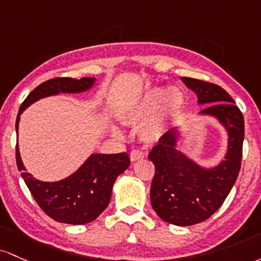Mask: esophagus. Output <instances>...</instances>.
<instances>
[{
	"instance_id": "obj_1",
	"label": "esophagus",
	"mask_w": 261,
	"mask_h": 261,
	"mask_svg": "<svg viewBox=\"0 0 261 261\" xmlns=\"http://www.w3.org/2000/svg\"><path fill=\"white\" fill-rule=\"evenodd\" d=\"M144 153H143L142 150H139V149H133V150L130 151L129 156H130V160L132 162H136V160L138 159H142V158H144Z\"/></svg>"
}]
</instances>
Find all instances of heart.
<instances>
[{
	"mask_svg": "<svg viewBox=\"0 0 261 261\" xmlns=\"http://www.w3.org/2000/svg\"><path fill=\"white\" fill-rule=\"evenodd\" d=\"M182 106L184 93L177 87L171 86L166 90L153 89L143 96L138 106L132 111L127 118L129 122L140 123L156 113L144 129L146 138L156 139L163 136L168 122L181 112ZM113 130L117 134L121 133L118 128H115Z\"/></svg>",
	"mask_w": 261,
	"mask_h": 261,
	"instance_id": "b5f03b06",
	"label": "heart"
}]
</instances>
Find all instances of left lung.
<instances>
[{
  "label": "left lung",
  "instance_id": "obj_1",
  "mask_svg": "<svg viewBox=\"0 0 261 261\" xmlns=\"http://www.w3.org/2000/svg\"><path fill=\"white\" fill-rule=\"evenodd\" d=\"M181 80L196 92L198 103H212L201 113L217 117L229 137L225 160L211 170L200 168L177 150L175 129L163 134L149 153L155 166L151 206L163 221L185 227L208 219L229 195L242 165L244 118L221 86L192 77Z\"/></svg>",
  "mask_w": 261,
  "mask_h": 261
}]
</instances>
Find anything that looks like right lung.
Returning <instances> with one entry per match:
<instances>
[{
  "instance_id": "add662e5",
  "label": "right lung",
  "mask_w": 261,
  "mask_h": 261,
  "mask_svg": "<svg viewBox=\"0 0 261 261\" xmlns=\"http://www.w3.org/2000/svg\"><path fill=\"white\" fill-rule=\"evenodd\" d=\"M95 79L55 77L40 84L20 105L16 121L18 132L19 116L29 105L39 98L60 92H81L90 89ZM17 168L38 206L49 217L60 223L85 224L95 221L107 208L117 176L129 166L127 153L93 154L77 171L58 182H43L25 171L16 145Z\"/></svg>"
}]
</instances>
